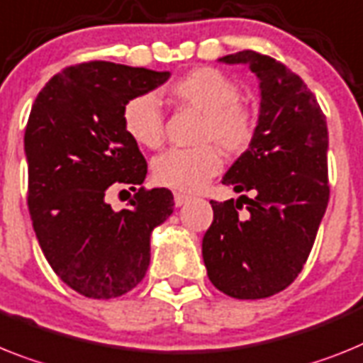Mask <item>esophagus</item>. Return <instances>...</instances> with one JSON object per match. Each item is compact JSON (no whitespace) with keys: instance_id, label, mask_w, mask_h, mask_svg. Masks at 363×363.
Returning <instances> with one entry per match:
<instances>
[{"instance_id":"obj_1","label":"esophagus","mask_w":363,"mask_h":363,"mask_svg":"<svg viewBox=\"0 0 363 363\" xmlns=\"http://www.w3.org/2000/svg\"><path fill=\"white\" fill-rule=\"evenodd\" d=\"M173 199H175V206H182V205H186L188 201H190V196H184V194H175V196H173Z\"/></svg>"}]
</instances>
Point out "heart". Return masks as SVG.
Returning a JSON list of instances; mask_svg holds the SVG:
<instances>
[{
  "mask_svg": "<svg viewBox=\"0 0 363 363\" xmlns=\"http://www.w3.org/2000/svg\"><path fill=\"white\" fill-rule=\"evenodd\" d=\"M169 96L181 106L201 112L197 142L191 149H169L153 160L151 172L157 184L179 191H197L206 181L218 175L227 153H242L255 135V120L240 105V88L214 68H196L177 79ZM125 135L136 145L157 149L162 144L164 118L157 96L151 92L130 97L121 111ZM214 141L213 145L211 142Z\"/></svg>",
  "mask_w": 363,
  "mask_h": 363,
  "instance_id": "obj_1",
  "label": "heart"
}]
</instances>
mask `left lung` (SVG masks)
<instances>
[{"mask_svg": "<svg viewBox=\"0 0 363 363\" xmlns=\"http://www.w3.org/2000/svg\"><path fill=\"white\" fill-rule=\"evenodd\" d=\"M218 60L247 64L258 79L260 108L251 144L221 181L251 197L210 201L214 221L203 236V260L219 291L264 299L299 275L327 210V120L284 64L251 50ZM242 206L248 212L238 216Z\"/></svg>", "mask_w": 363, "mask_h": 363, "instance_id": "8db88e82", "label": "left lung"}]
</instances>
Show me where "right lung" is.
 <instances>
[{"mask_svg":"<svg viewBox=\"0 0 363 363\" xmlns=\"http://www.w3.org/2000/svg\"><path fill=\"white\" fill-rule=\"evenodd\" d=\"M169 75L77 64L53 75L33 103L23 136L33 227L55 273L90 299L120 297L144 279L151 234L173 212L166 188L136 190L147 164L121 123L125 103ZM112 184L137 191L130 209L116 213L106 203Z\"/></svg>","mask_w":363,"mask_h":363,"instance_id":"right-lung-1","label":"right lung"}]
</instances>
